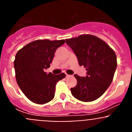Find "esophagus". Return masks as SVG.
Returning <instances> with one entry per match:
<instances>
[{"label":"esophagus","instance_id":"obj_1","mask_svg":"<svg viewBox=\"0 0 132 132\" xmlns=\"http://www.w3.org/2000/svg\"><path fill=\"white\" fill-rule=\"evenodd\" d=\"M70 76H71V75H69L66 74V77H70Z\"/></svg>","mask_w":132,"mask_h":132}]
</instances>
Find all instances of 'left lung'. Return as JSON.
Here are the masks:
<instances>
[{
    "mask_svg": "<svg viewBox=\"0 0 132 132\" xmlns=\"http://www.w3.org/2000/svg\"><path fill=\"white\" fill-rule=\"evenodd\" d=\"M65 40L77 57L79 65L87 71L85 77L74 75L77 84L71 88L72 95L82 102L95 101L112 81L117 67L116 53L105 42L93 35L82 34Z\"/></svg>",
    "mask_w": 132,
    "mask_h": 132,
    "instance_id": "8db88e82",
    "label": "left lung"
}]
</instances>
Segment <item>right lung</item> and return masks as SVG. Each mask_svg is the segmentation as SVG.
Here are the masks:
<instances>
[{
    "instance_id": "add662e5",
    "label": "right lung",
    "mask_w": 132,
    "mask_h": 132,
    "mask_svg": "<svg viewBox=\"0 0 132 132\" xmlns=\"http://www.w3.org/2000/svg\"><path fill=\"white\" fill-rule=\"evenodd\" d=\"M65 42V39H38L26 45L16 53L14 61L16 82L31 102L43 104L54 98L56 84L66 75L63 73L47 74L44 69L50 67L56 50Z\"/></svg>"
}]
</instances>
